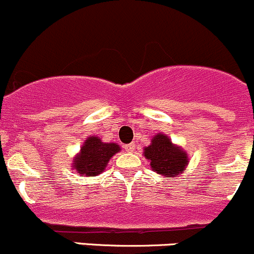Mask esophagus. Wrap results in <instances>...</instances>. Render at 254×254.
Here are the masks:
<instances>
[{
    "instance_id": "1",
    "label": "esophagus",
    "mask_w": 254,
    "mask_h": 254,
    "mask_svg": "<svg viewBox=\"0 0 254 254\" xmlns=\"http://www.w3.org/2000/svg\"><path fill=\"white\" fill-rule=\"evenodd\" d=\"M125 149H126L127 151H132L133 149H134V143H129V144H127L125 146Z\"/></svg>"
}]
</instances>
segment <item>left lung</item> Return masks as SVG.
<instances>
[{
  "mask_svg": "<svg viewBox=\"0 0 254 254\" xmlns=\"http://www.w3.org/2000/svg\"><path fill=\"white\" fill-rule=\"evenodd\" d=\"M144 156L150 160L154 171L164 176L175 177L184 172L188 164L187 154L180 146L174 145L165 134H156L151 144L144 148Z\"/></svg>",
  "mask_w": 254,
  "mask_h": 254,
  "instance_id": "1",
  "label": "left lung"
}]
</instances>
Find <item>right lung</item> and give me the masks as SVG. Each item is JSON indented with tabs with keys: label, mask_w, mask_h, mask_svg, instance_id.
<instances>
[{
	"label": "right lung",
	"mask_w": 254,
	"mask_h": 254,
	"mask_svg": "<svg viewBox=\"0 0 254 254\" xmlns=\"http://www.w3.org/2000/svg\"><path fill=\"white\" fill-rule=\"evenodd\" d=\"M117 151H120V146L115 143H104L100 138L89 137L73 164L78 174L95 176L104 171L110 159Z\"/></svg>",
	"instance_id": "obj_1"
}]
</instances>
